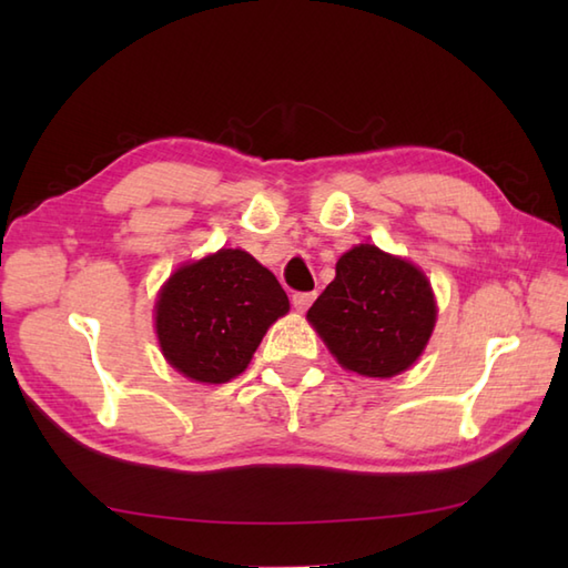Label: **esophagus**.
<instances>
[{
    "label": "esophagus",
    "instance_id": "1",
    "mask_svg": "<svg viewBox=\"0 0 568 568\" xmlns=\"http://www.w3.org/2000/svg\"><path fill=\"white\" fill-rule=\"evenodd\" d=\"M312 300H315V293H295L293 305H295L297 312H305L312 305Z\"/></svg>",
    "mask_w": 568,
    "mask_h": 568
}]
</instances>
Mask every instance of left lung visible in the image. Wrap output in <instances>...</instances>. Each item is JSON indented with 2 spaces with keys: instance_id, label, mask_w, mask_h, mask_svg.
<instances>
[{
  "instance_id": "1",
  "label": "left lung",
  "mask_w": 568,
  "mask_h": 568,
  "mask_svg": "<svg viewBox=\"0 0 568 568\" xmlns=\"http://www.w3.org/2000/svg\"><path fill=\"white\" fill-rule=\"evenodd\" d=\"M307 322L346 371L393 378L425 352L437 303L417 265L358 244L336 261V277L307 310Z\"/></svg>"
}]
</instances>
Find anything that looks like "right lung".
<instances>
[{
	"mask_svg": "<svg viewBox=\"0 0 568 568\" xmlns=\"http://www.w3.org/2000/svg\"><path fill=\"white\" fill-rule=\"evenodd\" d=\"M291 310L275 275L241 248L180 265L155 300L168 364L197 383H226L248 366L263 334Z\"/></svg>",
	"mask_w": 568,
	"mask_h": 568,
	"instance_id": "1",
	"label": "right lung"
}]
</instances>
